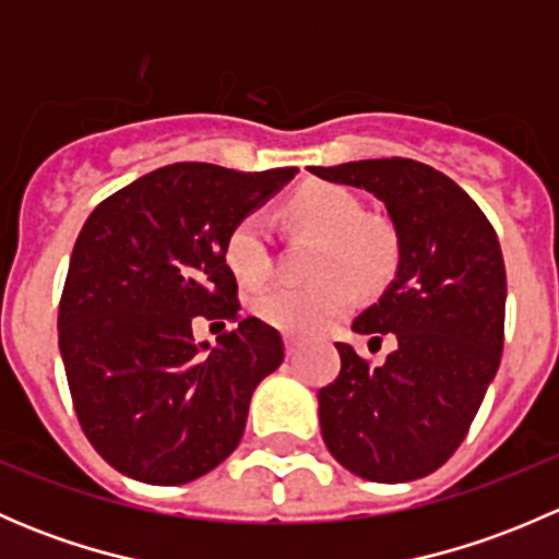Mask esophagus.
Instances as JSON below:
<instances>
[{
  "label": "esophagus",
  "instance_id": "esophagus-1",
  "mask_svg": "<svg viewBox=\"0 0 559 559\" xmlns=\"http://www.w3.org/2000/svg\"><path fill=\"white\" fill-rule=\"evenodd\" d=\"M284 346H286V357H295L300 352V341L297 337H284Z\"/></svg>",
  "mask_w": 559,
  "mask_h": 559
}]
</instances>
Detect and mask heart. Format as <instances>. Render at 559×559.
Returning a JSON list of instances; mask_svg holds the SVG:
<instances>
[{"instance_id": "b5f03b06", "label": "heart", "mask_w": 559, "mask_h": 559, "mask_svg": "<svg viewBox=\"0 0 559 559\" xmlns=\"http://www.w3.org/2000/svg\"><path fill=\"white\" fill-rule=\"evenodd\" d=\"M292 224L319 238L311 286H270L253 297V313L289 335H313L357 302L365 289L386 284L397 267V238L389 224L365 216L354 191L337 183H306L286 202ZM224 262L246 286H259L273 273L267 222L248 213L224 240Z\"/></svg>"}]
</instances>
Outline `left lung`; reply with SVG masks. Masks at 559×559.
<instances>
[{"label": "left lung", "instance_id": "1", "mask_svg": "<svg viewBox=\"0 0 559 559\" xmlns=\"http://www.w3.org/2000/svg\"><path fill=\"white\" fill-rule=\"evenodd\" d=\"M386 205L397 233V275L354 319L359 335L392 332L397 348L370 365L348 343L341 373L319 389L330 454L368 481L430 476L456 452L503 354L506 264L481 207L449 175L414 159L311 167Z\"/></svg>", "mask_w": 559, "mask_h": 559}]
</instances>
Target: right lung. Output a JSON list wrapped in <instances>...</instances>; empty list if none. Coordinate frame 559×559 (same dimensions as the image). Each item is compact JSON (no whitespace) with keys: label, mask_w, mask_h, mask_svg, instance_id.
I'll use <instances>...</instances> for the list:
<instances>
[{"label":"right lung","mask_w":559,"mask_h":559,"mask_svg":"<svg viewBox=\"0 0 559 559\" xmlns=\"http://www.w3.org/2000/svg\"><path fill=\"white\" fill-rule=\"evenodd\" d=\"M295 173L178 162L118 189L83 224L59 348L83 432L123 476L194 481L243 438L253 389L284 362V341L240 316L224 240ZM197 314L239 326L211 349L193 341Z\"/></svg>","instance_id":"right-lung-1"}]
</instances>
